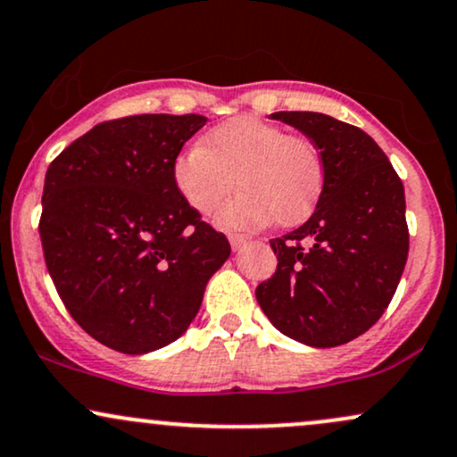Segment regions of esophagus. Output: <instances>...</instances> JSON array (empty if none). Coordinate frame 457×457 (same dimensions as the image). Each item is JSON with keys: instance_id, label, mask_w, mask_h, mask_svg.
<instances>
[{"instance_id": "1", "label": "esophagus", "mask_w": 457, "mask_h": 457, "mask_svg": "<svg viewBox=\"0 0 457 457\" xmlns=\"http://www.w3.org/2000/svg\"><path fill=\"white\" fill-rule=\"evenodd\" d=\"M245 243H246L245 236H238V234H232V236H229V245H232V249H234V251H238L240 246H243Z\"/></svg>"}]
</instances>
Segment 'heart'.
Instances as JSON below:
<instances>
[{"mask_svg":"<svg viewBox=\"0 0 457 457\" xmlns=\"http://www.w3.org/2000/svg\"><path fill=\"white\" fill-rule=\"evenodd\" d=\"M318 145L255 115H236L208 130L202 144L174 159L171 180L187 206L211 214L236 185L243 191L217 214L225 229L296 225L316 208L324 188Z\"/></svg>","mask_w":457,"mask_h":457,"instance_id":"obj_1","label":"heart"}]
</instances>
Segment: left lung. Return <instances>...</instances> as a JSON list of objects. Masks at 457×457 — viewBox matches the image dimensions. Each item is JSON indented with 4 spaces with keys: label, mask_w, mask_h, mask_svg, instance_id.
<instances>
[{
    "label": "left lung",
    "mask_w": 457,
    "mask_h": 457,
    "mask_svg": "<svg viewBox=\"0 0 457 457\" xmlns=\"http://www.w3.org/2000/svg\"><path fill=\"white\" fill-rule=\"evenodd\" d=\"M318 145L324 188L295 232L272 238L277 270L255 290L272 327L312 348L353 342L389 307L408 258L400 176L365 130L316 112H277Z\"/></svg>",
    "instance_id": "1"
}]
</instances>
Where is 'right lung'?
<instances>
[{"label":"right lung","mask_w":457,"mask_h":457,"mask_svg":"<svg viewBox=\"0 0 457 457\" xmlns=\"http://www.w3.org/2000/svg\"><path fill=\"white\" fill-rule=\"evenodd\" d=\"M204 124L197 113L96 124L46 170V269L79 327L118 353L176 342L229 258L228 238L171 180L174 159Z\"/></svg>","instance_id":"1"}]
</instances>
